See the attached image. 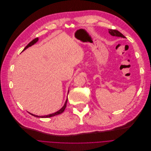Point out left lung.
<instances>
[{"label":"left lung","mask_w":151,"mask_h":151,"mask_svg":"<svg viewBox=\"0 0 151 151\" xmlns=\"http://www.w3.org/2000/svg\"><path fill=\"white\" fill-rule=\"evenodd\" d=\"M108 32L112 36H115V37H122V38H126V37L123 34H122L121 33H120L119 32H118V30L108 29Z\"/></svg>","instance_id":"obj_1"}]
</instances>
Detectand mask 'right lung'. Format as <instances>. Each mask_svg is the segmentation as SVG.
Masks as SVG:
<instances>
[{
	"label": "right lung",
	"mask_w": 151,
	"mask_h": 151,
	"mask_svg": "<svg viewBox=\"0 0 151 151\" xmlns=\"http://www.w3.org/2000/svg\"><path fill=\"white\" fill-rule=\"evenodd\" d=\"M38 40H39V38H38V37H37V38L35 39L34 40H33L31 42H29V43H28V44L25 46V47L24 49V50H22V52H23L24 50H25L26 49H27L28 47H30V46H32L34 45L36 43H37V42H38ZM68 93H69V90H68ZM67 101H68V96H67V98L66 101H65V104H64V106H63L61 109H60L59 110H58V111H56V112H55V113H52V114H49V115H44V116H39V115H36L30 113V112H28V113L31 114L32 115L34 116L39 117V118H49V117L53 116H55V115H59V114H61V113H63V112L64 111V110H65V108H66V106H67Z\"/></svg>",
	"instance_id": "add662e5"
}]
</instances>
